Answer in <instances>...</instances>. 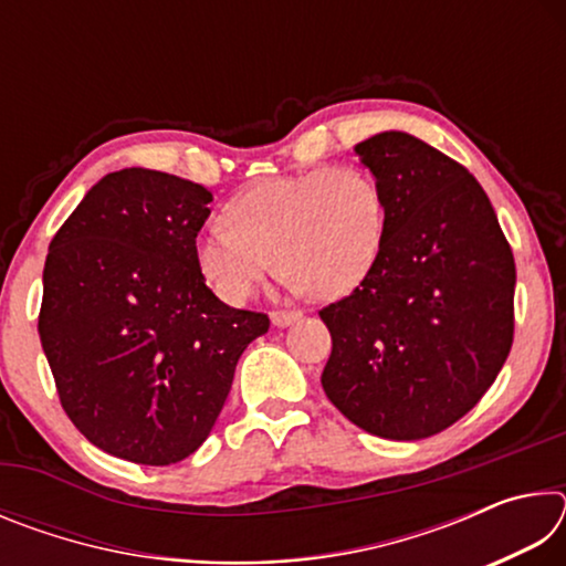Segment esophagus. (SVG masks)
<instances>
[{
    "label": "esophagus",
    "mask_w": 566,
    "mask_h": 566,
    "mask_svg": "<svg viewBox=\"0 0 566 566\" xmlns=\"http://www.w3.org/2000/svg\"><path fill=\"white\" fill-rule=\"evenodd\" d=\"M302 317V312H296V310H276V312H272V322L276 324V327H290L292 322H296Z\"/></svg>",
    "instance_id": "1"
}]
</instances>
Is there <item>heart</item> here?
Returning a JSON list of instances; mask_svg holds the SVG:
<instances>
[{
	"label": "heart",
	"instance_id": "b5f03b06",
	"mask_svg": "<svg viewBox=\"0 0 566 566\" xmlns=\"http://www.w3.org/2000/svg\"><path fill=\"white\" fill-rule=\"evenodd\" d=\"M387 229L379 181L359 165L270 177L239 191L224 224L197 242V264L229 304H244L274 264L294 292L349 294L375 266Z\"/></svg>",
	"mask_w": 566,
	"mask_h": 566
}]
</instances>
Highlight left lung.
Wrapping results in <instances>:
<instances>
[{
  "label": "left lung",
  "mask_w": 566,
  "mask_h": 566,
  "mask_svg": "<svg viewBox=\"0 0 566 566\" xmlns=\"http://www.w3.org/2000/svg\"><path fill=\"white\" fill-rule=\"evenodd\" d=\"M387 229L371 272L322 306V387L364 432H444L494 385L514 342V254L482 185L405 132L359 142Z\"/></svg>",
  "instance_id": "1"
}]
</instances>
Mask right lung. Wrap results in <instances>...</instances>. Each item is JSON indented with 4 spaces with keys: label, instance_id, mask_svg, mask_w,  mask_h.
I'll list each match as a JSON object with an SVG mask.
<instances>
[{
    "label": "right lung",
    "instance_id": "add662e5",
    "mask_svg": "<svg viewBox=\"0 0 566 566\" xmlns=\"http://www.w3.org/2000/svg\"><path fill=\"white\" fill-rule=\"evenodd\" d=\"M212 195L119 169L66 217L44 264L40 339L72 424L107 454L167 467L212 432L264 312L217 300L197 264Z\"/></svg>",
    "mask_w": 566,
    "mask_h": 566
}]
</instances>
